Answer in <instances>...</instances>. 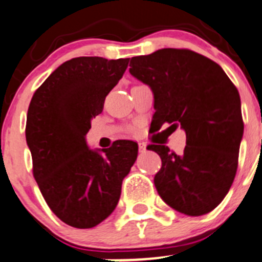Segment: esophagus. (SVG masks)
Segmentation results:
<instances>
[{"label":"esophagus","mask_w":262,"mask_h":262,"mask_svg":"<svg viewBox=\"0 0 262 262\" xmlns=\"http://www.w3.org/2000/svg\"><path fill=\"white\" fill-rule=\"evenodd\" d=\"M147 150V144L145 143H139V152H145Z\"/></svg>","instance_id":"34e87169"}]
</instances>
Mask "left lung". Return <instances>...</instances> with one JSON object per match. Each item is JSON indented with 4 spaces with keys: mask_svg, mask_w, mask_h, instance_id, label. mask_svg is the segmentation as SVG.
I'll return each instance as SVG.
<instances>
[{
    "mask_svg": "<svg viewBox=\"0 0 262 262\" xmlns=\"http://www.w3.org/2000/svg\"><path fill=\"white\" fill-rule=\"evenodd\" d=\"M129 66L131 75L153 91L152 123L186 131L183 155L165 145L147 147L162 162L155 175L158 195L183 214L212 212L237 170L244 123L236 87L220 64L189 49L165 48L133 57Z\"/></svg>",
    "mask_w": 262,
    "mask_h": 262,
    "instance_id": "1",
    "label": "left lung"
}]
</instances>
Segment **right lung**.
Masks as SVG:
<instances>
[{"label":"right lung","instance_id":"1","mask_svg":"<svg viewBox=\"0 0 262 262\" xmlns=\"http://www.w3.org/2000/svg\"><path fill=\"white\" fill-rule=\"evenodd\" d=\"M128 61L70 59L36 90L28 106L26 140L33 177L48 206L69 226L91 229L109 217L138 157L134 141H114L101 155L84 139Z\"/></svg>","mask_w":262,"mask_h":262}]
</instances>
